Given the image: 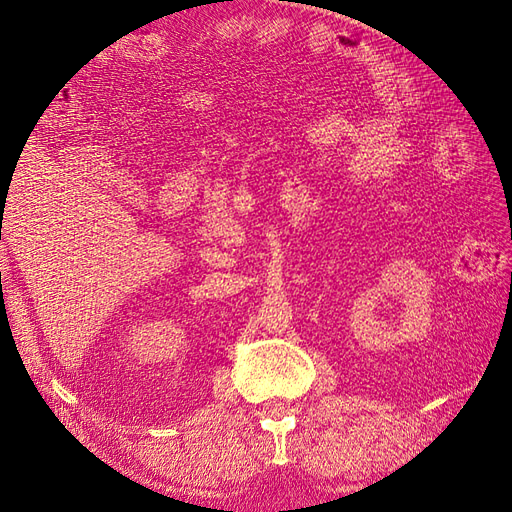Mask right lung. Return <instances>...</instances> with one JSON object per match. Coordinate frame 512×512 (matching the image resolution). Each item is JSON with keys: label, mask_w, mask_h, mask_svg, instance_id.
I'll list each match as a JSON object with an SVG mask.
<instances>
[{"label": "right lung", "mask_w": 512, "mask_h": 512, "mask_svg": "<svg viewBox=\"0 0 512 512\" xmlns=\"http://www.w3.org/2000/svg\"><path fill=\"white\" fill-rule=\"evenodd\" d=\"M2 219H4V217H2Z\"/></svg>", "instance_id": "right-lung-1"}]
</instances>
